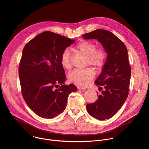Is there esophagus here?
<instances>
[{"label": "esophagus", "mask_w": 149, "mask_h": 149, "mask_svg": "<svg viewBox=\"0 0 149 149\" xmlns=\"http://www.w3.org/2000/svg\"><path fill=\"white\" fill-rule=\"evenodd\" d=\"M77 88L78 89H80V90L85 89V87H84V86H80V85H78V86H77Z\"/></svg>", "instance_id": "1"}]
</instances>
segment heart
Returning a JSON list of instances; mask_svg holds the SVG:
<instances>
[{"label": "heart", "instance_id": "1", "mask_svg": "<svg viewBox=\"0 0 149 149\" xmlns=\"http://www.w3.org/2000/svg\"><path fill=\"white\" fill-rule=\"evenodd\" d=\"M97 45L93 42L83 41L79 43L75 50L86 57V65H91L96 69H100L105 64L107 58L106 51L103 49H97ZM61 64L66 69H70L72 66V56L68 49H65L61 54ZM94 70L91 68L76 69L68 75L69 80L76 84L85 86L88 84L95 77Z\"/></svg>", "mask_w": 149, "mask_h": 149}]
</instances>
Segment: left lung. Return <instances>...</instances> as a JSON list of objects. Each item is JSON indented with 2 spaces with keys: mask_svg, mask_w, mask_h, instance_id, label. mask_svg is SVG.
I'll list each match as a JSON object with an SVG mask.
<instances>
[{
  "mask_svg": "<svg viewBox=\"0 0 149 149\" xmlns=\"http://www.w3.org/2000/svg\"><path fill=\"white\" fill-rule=\"evenodd\" d=\"M83 37L97 40L107 53L102 72L95 81L99 90H104L97 100L86 105V110L98 120L108 119L118 112L127 98L131 71L127 49L119 38L106 30L97 29L83 35Z\"/></svg>",
  "mask_w": 149,
  "mask_h": 149,
  "instance_id": "8db88e82",
  "label": "left lung"
}]
</instances>
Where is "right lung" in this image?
Listing matches in <instances>:
<instances>
[{
  "label": "right lung",
  "mask_w": 149,
  "mask_h": 149,
  "mask_svg": "<svg viewBox=\"0 0 149 149\" xmlns=\"http://www.w3.org/2000/svg\"><path fill=\"white\" fill-rule=\"evenodd\" d=\"M74 41L45 31L23 50L19 66L22 96L28 107L41 118H54L63 112L69 95L77 90L73 84H64L65 73L60 62L63 52Z\"/></svg>",
  "instance_id": "add662e5"
}]
</instances>
